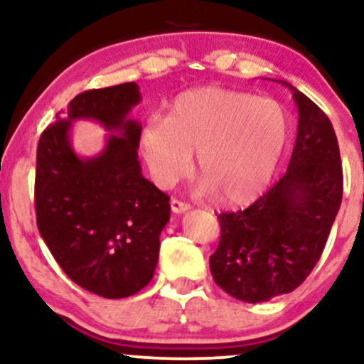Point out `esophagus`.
I'll list each match as a JSON object with an SVG mask.
<instances>
[{
  "mask_svg": "<svg viewBox=\"0 0 364 364\" xmlns=\"http://www.w3.org/2000/svg\"><path fill=\"white\" fill-rule=\"evenodd\" d=\"M190 208L191 207L188 205V203L181 202V200H176V198L171 200V210H173L174 214H183V212H188Z\"/></svg>",
  "mask_w": 364,
  "mask_h": 364,
  "instance_id": "1",
  "label": "esophagus"
}]
</instances>
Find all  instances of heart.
Wrapping results in <instances>:
<instances>
[{
	"label": "heart",
	"instance_id": "obj_1",
	"mask_svg": "<svg viewBox=\"0 0 364 364\" xmlns=\"http://www.w3.org/2000/svg\"><path fill=\"white\" fill-rule=\"evenodd\" d=\"M289 114L281 102L248 92L203 87L178 95L168 119L150 118L140 133L154 181L169 188L196 164L200 191L232 205L253 202L272 181L289 144Z\"/></svg>",
	"mask_w": 364,
	"mask_h": 364
}]
</instances>
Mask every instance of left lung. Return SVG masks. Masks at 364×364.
<instances>
[{"mask_svg": "<svg viewBox=\"0 0 364 364\" xmlns=\"http://www.w3.org/2000/svg\"><path fill=\"white\" fill-rule=\"evenodd\" d=\"M292 90L298 133L286 174L240 212L217 215L220 241L210 257L217 286L245 303L269 301L301 286L320 260L342 202L336 132L323 111Z\"/></svg>", "mask_w": 364, "mask_h": 364, "instance_id": "obj_1", "label": "left lung"}]
</instances>
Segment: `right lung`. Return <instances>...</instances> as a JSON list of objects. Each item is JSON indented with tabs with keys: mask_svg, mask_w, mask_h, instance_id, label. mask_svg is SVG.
I'll use <instances>...</instances> for the list:
<instances>
[{
	"mask_svg": "<svg viewBox=\"0 0 364 364\" xmlns=\"http://www.w3.org/2000/svg\"><path fill=\"white\" fill-rule=\"evenodd\" d=\"M141 101L135 82L78 94L37 145V228L75 284L107 299L128 298L152 281L169 196L141 176V124L129 112ZM112 133L97 156L73 150L75 120Z\"/></svg>",
	"mask_w": 364,
	"mask_h": 364,
	"instance_id": "1",
	"label": "right lung"
}]
</instances>
